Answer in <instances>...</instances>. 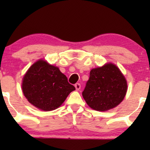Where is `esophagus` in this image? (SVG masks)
<instances>
[{
	"label": "esophagus",
	"instance_id": "esophagus-1",
	"mask_svg": "<svg viewBox=\"0 0 150 150\" xmlns=\"http://www.w3.org/2000/svg\"><path fill=\"white\" fill-rule=\"evenodd\" d=\"M74 86H75L76 89V90H79V89H81V84H80V83H76Z\"/></svg>",
	"mask_w": 150,
	"mask_h": 150
}]
</instances>
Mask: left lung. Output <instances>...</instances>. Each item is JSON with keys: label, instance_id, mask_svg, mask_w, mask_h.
<instances>
[{"label": "left lung", "instance_id": "8db88e82", "mask_svg": "<svg viewBox=\"0 0 150 150\" xmlns=\"http://www.w3.org/2000/svg\"><path fill=\"white\" fill-rule=\"evenodd\" d=\"M127 86L122 71L115 65L109 63L91 69L83 96L92 109L106 111L122 102Z\"/></svg>", "mask_w": 150, "mask_h": 150}]
</instances>
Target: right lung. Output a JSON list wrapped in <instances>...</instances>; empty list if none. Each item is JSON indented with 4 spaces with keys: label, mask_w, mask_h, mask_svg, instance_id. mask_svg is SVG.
Instances as JSON below:
<instances>
[{
    "label": "right lung",
    "mask_w": 150,
    "mask_h": 150,
    "mask_svg": "<svg viewBox=\"0 0 150 150\" xmlns=\"http://www.w3.org/2000/svg\"><path fill=\"white\" fill-rule=\"evenodd\" d=\"M22 89L30 104L44 111H50L59 108L75 87L59 67L40 59L24 76Z\"/></svg>",
    "instance_id": "right-lung-1"
}]
</instances>
